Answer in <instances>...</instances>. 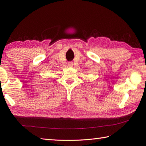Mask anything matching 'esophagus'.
Instances as JSON below:
<instances>
[{"label":"esophagus","instance_id":"34e87169","mask_svg":"<svg viewBox=\"0 0 146 146\" xmlns=\"http://www.w3.org/2000/svg\"><path fill=\"white\" fill-rule=\"evenodd\" d=\"M68 66H70V67H72L73 66V62H69Z\"/></svg>","mask_w":146,"mask_h":146}]
</instances>
